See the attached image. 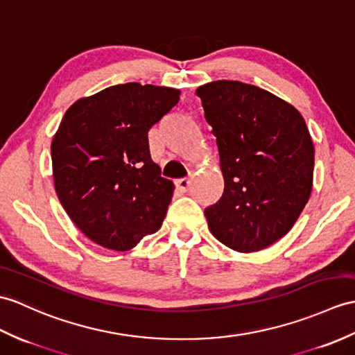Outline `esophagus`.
I'll return each instance as SVG.
<instances>
[{"mask_svg":"<svg viewBox=\"0 0 355 355\" xmlns=\"http://www.w3.org/2000/svg\"><path fill=\"white\" fill-rule=\"evenodd\" d=\"M192 174H189L187 178H180V180H175V187L178 189L180 192H187L189 187L192 186Z\"/></svg>","mask_w":355,"mask_h":355,"instance_id":"esophagus-1","label":"esophagus"}]
</instances>
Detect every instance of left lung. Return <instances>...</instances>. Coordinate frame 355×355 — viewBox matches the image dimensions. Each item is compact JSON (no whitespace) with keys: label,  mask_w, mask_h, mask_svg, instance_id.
Wrapping results in <instances>:
<instances>
[{"label":"left lung","mask_w":355,"mask_h":355,"mask_svg":"<svg viewBox=\"0 0 355 355\" xmlns=\"http://www.w3.org/2000/svg\"><path fill=\"white\" fill-rule=\"evenodd\" d=\"M216 137L224 193L205 209L211 234L237 252L265 250L291 232L311 193L315 146L301 113L241 81L196 89Z\"/></svg>","instance_id":"1"}]
</instances>
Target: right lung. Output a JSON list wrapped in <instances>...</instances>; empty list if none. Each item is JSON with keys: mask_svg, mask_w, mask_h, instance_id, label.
Here are the masks:
<instances>
[{"mask_svg": "<svg viewBox=\"0 0 355 355\" xmlns=\"http://www.w3.org/2000/svg\"><path fill=\"white\" fill-rule=\"evenodd\" d=\"M180 90L127 83L73 103L51 142L55 193L90 241L128 251L162 227L174 193L151 160L148 131Z\"/></svg>", "mask_w": 355, "mask_h": 355, "instance_id": "add662e5", "label": "right lung"}]
</instances>
